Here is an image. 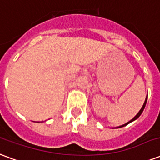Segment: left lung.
Returning <instances> with one entry per match:
<instances>
[{"instance_id":"8db88e82","label":"left lung","mask_w":160,"mask_h":160,"mask_svg":"<svg viewBox=\"0 0 160 160\" xmlns=\"http://www.w3.org/2000/svg\"><path fill=\"white\" fill-rule=\"evenodd\" d=\"M147 98H148V96H147V97H146V99H145V102H144V104H143V105H142V107L141 110H139V112L138 113V114H137V116H136L135 117H134V118H133V119H132V120H131L130 121H128L127 123H126V124H124V125H123V126H121V127H125V126H127V124H129V123H130V122H132V121H135L136 119H138V117H139V116H141V114H142V111H143L144 108H145V105H146V103H147Z\"/></svg>"}]
</instances>
